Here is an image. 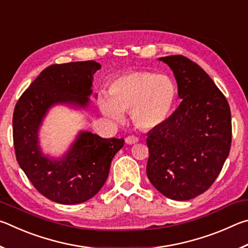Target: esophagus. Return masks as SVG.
Instances as JSON below:
<instances>
[{
  "mask_svg": "<svg viewBox=\"0 0 248 248\" xmlns=\"http://www.w3.org/2000/svg\"><path fill=\"white\" fill-rule=\"evenodd\" d=\"M139 142V138L136 136H128L125 138V143L127 144H136Z\"/></svg>",
  "mask_w": 248,
  "mask_h": 248,
  "instance_id": "34e87169",
  "label": "esophagus"
}]
</instances>
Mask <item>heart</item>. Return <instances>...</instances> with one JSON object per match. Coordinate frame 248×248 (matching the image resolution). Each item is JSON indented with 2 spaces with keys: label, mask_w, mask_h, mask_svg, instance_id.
Returning a JSON list of instances; mask_svg holds the SVG:
<instances>
[{
  "label": "heart",
  "mask_w": 248,
  "mask_h": 248,
  "mask_svg": "<svg viewBox=\"0 0 248 248\" xmlns=\"http://www.w3.org/2000/svg\"><path fill=\"white\" fill-rule=\"evenodd\" d=\"M109 98L99 97L105 114L120 118L121 112L131 111L134 124L140 129H153L167 119L176 99L174 82L164 74L132 71L111 82Z\"/></svg>",
  "instance_id": "obj_1"
}]
</instances>
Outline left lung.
<instances>
[{
  "instance_id": "8db88e82",
  "label": "left lung",
  "mask_w": 248,
  "mask_h": 248,
  "mask_svg": "<svg viewBox=\"0 0 248 248\" xmlns=\"http://www.w3.org/2000/svg\"><path fill=\"white\" fill-rule=\"evenodd\" d=\"M159 60L173 70L182 102L148 132L146 175L167 198L189 200L211 187L229 156L231 109L211 78L190 59L177 54Z\"/></svg>"
}]
</instances>
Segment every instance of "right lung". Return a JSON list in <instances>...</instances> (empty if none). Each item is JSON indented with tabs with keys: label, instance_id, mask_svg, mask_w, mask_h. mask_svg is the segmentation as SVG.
I'll list each match as a JSON object with an SVG mask.
<instances>
[{
	"label": "right lung",
	"instance_id": "obj_1",
	"mask_svg": "<svg viewBox=\"0 0 248 248\" xmlns=\"http://www.w3.org/2000/svg\"><path fill=\"white\" fill-rule=\"evenodd\" d=\"M100 64L93 60L46 68L16 103L13 141L16 159L32 186L46 198L62 204L81 203L100 190L124 139H103L81 132L68 154L51 161L41 154L38 128L52 105L72 103L86 107L92 82Z\"/></svg>",
	"mask_w": 248,
	"mask_h": 248
}]
</instances>
